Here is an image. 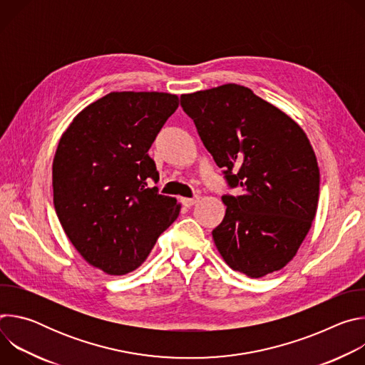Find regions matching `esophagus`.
<instances>
[{"instance_id": "1", "label": "esophagus", "mask_w": 365, "mask_h": 365, "mask_svg": "<svg viewBox=\"0 0 365 365\" xmlns=\"http://www.w3.org/2000/svg\"><path fill=\"white\" fill-rule=\"evenodd\" d=\"M197 200H199V196H195V197H183V199H182V203H183L186 207H190V206H193Z\"/></svg>"}]
</instances>
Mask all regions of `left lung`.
Segmentation results:
<instances>
[{"label": "left lung", "mask_w": 365, "mask_h": 365, "mask_svg": "<svg viewBox=\"0 0 365 365\" xmlns=\"http://www.w3.org/2000/svg\"><path fill=\"white\" fill-rule=\"evenodd\" d=\"M183 111L238 196H222L212 231L224 262L258 279L282 270L315 220L319 168L302 127L250 88L225 83L183 93Z\"/></svg>", "instance_id": "8db88e82"}]
</instances>
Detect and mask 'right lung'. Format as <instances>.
<instances>
[{
  "label": "right lung",
  "mask_w": 365,
  "mask_h": 365,
  "mask_svg": "<svg viewBox=\"0 0 365 365\" xmlns=\"http://www.w3.org/2000/svg\"><path fill=\"white\" fill-rule=\"evenodd\" d=\"M178 107V95L166 92H111L59 140L51 168L58 218L78 252L110 276L138 269L179 217L175 197L147 187L159 179L148 148Z\"/></svg>",
  "instance_id": "right-lung-1"
}]
</instances>
